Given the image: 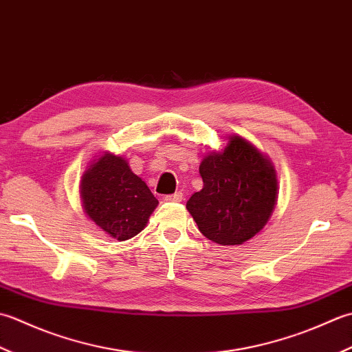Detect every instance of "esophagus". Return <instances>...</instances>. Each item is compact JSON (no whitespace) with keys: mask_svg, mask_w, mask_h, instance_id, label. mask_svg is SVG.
<instances>
[{"mask_svg":"<svg viewBox=\"0 0 352 352\" xmlns=\"http://www.w3.org/2000/svg\"><path fill=\"white\" fill-rule=\"evenodd\" d=\"M182 199H184L182 191H176V192H173V195L166 196V200H168V202H181Z\"/></svg>","mask_w":352,"mask_h":352,"instance_id":"1","label":"esophagus"}]
</instances>
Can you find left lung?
Segmentation results:
<instances>
[{"mask_svg": "<svg viewBox=\"0 0 352 352\" xmlns=\"http://www.w3.org/2000/svg\"><path fill=\"white\" fill-rule=\"evenodd\" d=\"M204 188L186 202L199 231L221 246L243 245L267 223L278 181L270 161L240 136L199 167Z\"/></svg>", "mask_w": 352, "mask_h": 352, "instance_id": "obj_1", "label": "left lung"}]
</instances>
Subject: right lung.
Returning a JSON list of instances; mask_svg holds the SVG:
<instances>
[{"label":"right lung","instance_id":"obj_1","mask_svg":"<svg viewBox=\"0 0 352 352\" xmlns=\"http://www.w3.org/2000/svg\"><path fill=\"white\" fill-rule=\"evenodd\" d=\"M85 212L94 223L120 241L146 228L157 199L146 182L120 156L106 153L82 177Z\"/></svg>","mask_w":352,"mask_h":352}]
</instances>
